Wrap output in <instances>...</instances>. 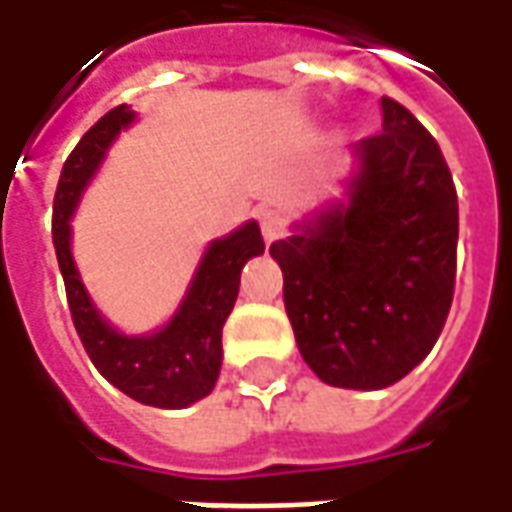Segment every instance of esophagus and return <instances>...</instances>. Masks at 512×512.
I'll list each match as a JSON object with an SVG mask.
<instances>
[{
	"label": "esophagus",
	"instance_id": "1",
	"mask_svg": "<svg viewBox=\"0 0 512 512\" xmlns=\"http://www.w3.org/2000/svg\"><path fill=\"white\" fill-rule=\"evenodd\" d=\"M256 219H259V228H262V236L267 245L281 239L284 231H287V219H284V214H279L276 208H262V211L256 214Z\"/></svg>",
	"mask_w": 512,
	"mask_h": 512
}]
</instances>
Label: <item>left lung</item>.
Listing matches in <instances>:
<instances>
[{"label":"left lung","instance_id":"8db88e82","mask_svg":"<svg viewBox=\"0 0 512 512\" xmlns=\"http://www.w3.org/2000/svg\"><path fill=\"white\" fill-rule=\"evenodd\" d=\"M352 200L270 245L301 358L329 386L386 389L437 344L454 301L459 202L437 140L383 98Z\"/></svg>","mask_w":512,"mask_h":512}]
</instances>
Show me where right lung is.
Segmentation results:
<instances>
[{"mask_svg":"<svg viewBox=\"0 0 512 512\" xmlns=\"http://www.w3.org/2000/svg\"><path fill=\"white\" fill-rule=\"evenodd\" d=\"M135 120L126 104L109 109L78 140L61 168L53 202V245L67 287L72 324L95 369L132 400L154 408H185L208 397L222 366V327L239 296V273L248 259L264 253L256 222L216 239L202 259L180 312L154 335L126 338L92 307L70 253V216L109 143Z\"/></svg>","mask_w":512,"mask_h":512,"instance_id":"1","label":"right lung"}]
</instances>
